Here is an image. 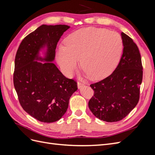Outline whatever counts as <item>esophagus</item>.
Listing matches in <instances>:
<instances>
[{
	"instance_id": "esophagus-1",
	"label": "esophagus",
	"mask_w": 155,
	"mask_h": 155,
	"mask_svg": "<svg viewBox=\"0 0 155 155\" xmlns=\"http://www.w3.org/2000/svg\"><path fill=\"white\" fill-rule=\"evenodd\" d=\"M83 86H84V84L82 83L81 82H78V88H82Z\"/></svg>"
}]
</instances>
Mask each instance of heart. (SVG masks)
Listing matches in <instances>:
<instances>
[{
	"instance_id": "heart-1",
	"label": "heart",
	"mask_w": 155,
	"mask_h": 155,
	"mask_svg": "<svg viewBox=\"0 0 155 155\" xmlns=\"http://www.w3.org/2000/svg\"><path fill=\"white\" fill-rule=\"evenodd\" d=\"M67 46H60L58 61L63 72L71 75L81 59L85 72L92 79L108 76L118 63L123 50L121 35L114 31L89 27L70 34Z\"/></svg>"
}]
</instances>
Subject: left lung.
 Listing matches in <instances>:
<instances>
[{
	"label": "left lung",
	"mask_w": 155,
	"mask_h": 155,
	"mask_svg": "<svg viewBox=\"0 0 155 155\" xmlns=\"http://www.w3.org/2000/svg\"><path fill=\"white\" fill-rule=\"evenodd\" d=\"M124 50L114 71L103 80L91 84L94 93L88 107L96 118L107 122L124 118L137 105L143 77L141 55L137 45L121 32Z\"/></svg>",
	"instance_id": "obj_1"
}]
</instances>
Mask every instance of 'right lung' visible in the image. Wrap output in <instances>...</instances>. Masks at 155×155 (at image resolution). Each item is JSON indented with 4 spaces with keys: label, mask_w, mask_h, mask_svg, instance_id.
Here are the masks:
<instances>
[{
    "label": "right lung",
    "mask_w": 155,
    "mask_h": 155,
    "mask_svg": "<svg viewBox=\"0 0 155 155\" xmlns=\"http://www.w3.org/2000/svg\"><path fill=\"white\" fill-rule=\"evenodd\" d=\"M64 25H43L28 35L19 45L15 59L13 84L22 109L41 122L58 121L67 112L77 83L68 79L52 63ZM46 48L44 58L39 52ZM43 61L45 63L37 62Z\"/></svg>",
    "instance_id": "obj_1"
}]
</instances>
